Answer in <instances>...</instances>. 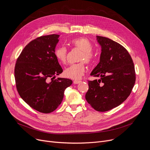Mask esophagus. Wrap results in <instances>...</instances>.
I'll return each mask as SVG.
<instances>
[{"instance_id":"1","label":"esophagus","mask_w":150,"mask_h":150,"mask_svg":"<svg viewBox=\"0 0 150 150\" xmlns=\"http://www.w3.org/2000/svg\"><path fill=\"white\" fill-rule=\"evenodd\" d=\"M81 81H80V80H74V84H78V83H80Z\"/></svg>"}]
</instances>
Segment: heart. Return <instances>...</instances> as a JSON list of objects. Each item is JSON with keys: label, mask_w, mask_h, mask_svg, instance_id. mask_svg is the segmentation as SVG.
Masks as SVG:
<instances>
[{"label": "heart", "mask_w": 150, "mask_h": 150, "mask_svg": "<svg viewBox=\"0 0 150 150\" xmlns=\"http://www.w3.org/2000/svg\"><path fill=\"white\" fill-rule=\"evenodd\" d=\"M70 42L72 45L82 50L79 58V61L81 62L69 66L64 70V74L65 76L71 79L78 80L80 79L85 72L86 67L84 62L83 61L87 63H91L94 59V54L92 52L93 45L88 39L85 38L72 39ZM54 54L59 62L62 64H65L67 50L64 46L58 47L54 50Z\"/></svg>", "instance_id": "b5f03b06"}]
</instances>
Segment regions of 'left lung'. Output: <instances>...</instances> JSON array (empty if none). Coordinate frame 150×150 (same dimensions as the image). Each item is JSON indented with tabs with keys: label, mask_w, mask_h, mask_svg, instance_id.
<instances>
[{
	"label": "left lung",
	"mask_w": 150,
	"mask_h": 150,
	"mask_svg": "<svg viewBox=\"0 0 150 150\" xmlns=\"http://www.w3.org/2000/svg\"><path fill=\"white\" fill-rule=\"evenodd\" d=\"M97 39L101 53L91 75L100 79L88 81L85 98L96 111L105 112L119 106L129 97L136 73L132 59L124 47L108 38L97 36Z\"/></svg>",
	"instance_id": "left-lung-1"
}]
</instances>
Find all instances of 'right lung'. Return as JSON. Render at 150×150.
Wrapping results in <instances>:
<instances>
[{"label": "right lung", "mask_w": 150, "mask_h": 150, "mask_svg": "<svg viewBox=\"0 0 150 150\" xmlns=\"http://www.w3.org/2000/svg\"><path fill=\"white\" fill-rule=\"evenodd\" d=\"M59 35L37 38L30 42L18 57L14 77L21 97L30 107L42 113L54 111L61 103L65 89L72 84L67 78L56 75L62 69L54 52Z\"/></svg>", "instance_id": "obj_1"}]
</instances>
